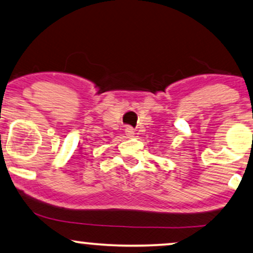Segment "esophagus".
Masks as SVG:
<instances>
[{"mask_svg": "<svg viewBox=\"0 0 253 253\" xmlns=\"http://www.w3.org/2000/svg\"><path fill=\"white\" fill-rule=\"evenodd\" d=\"M126 135L127 137H133V136H135V130H133L132 127L127 126L126 129Z\"/></svg>", "mask_w": 253, "mask_h": 253, "instance_id": "34e87169", "label": "esophagus"}]
</instances>
